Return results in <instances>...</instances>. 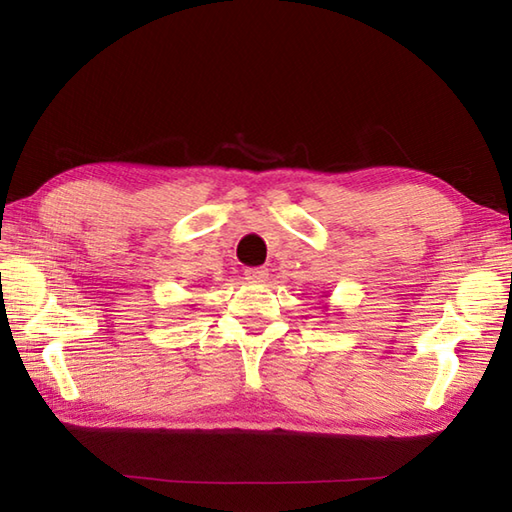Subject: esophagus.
Here are the masks:
<instances>
[{
	"label": "esophagus",
	"mask_w": 512,
	"mask_h": 512,
	"mask_svg": "<svg viewBox=\"0 0 512 512\" xmlns=\"http://www.w3.org/2000/svg\"><path fill=\"white\" fill-rule=\"evenodd\" d=\"M244 279H248L250 284H262L268 279V268H246Z\"/></svg>",
	"instance_id": "34e87169"
}]
</instances>
